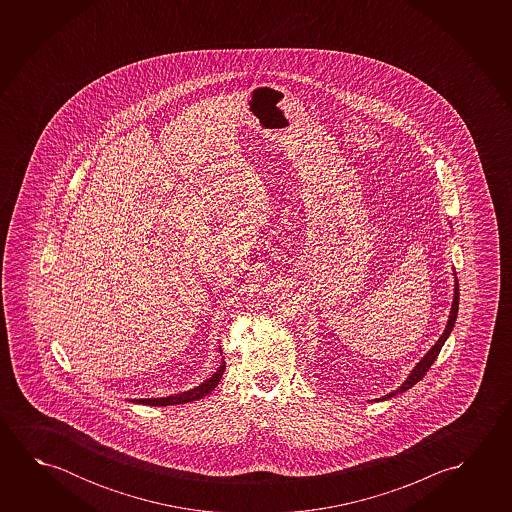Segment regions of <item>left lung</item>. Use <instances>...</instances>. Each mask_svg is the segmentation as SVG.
<instances>
[{
	"instance_id": "8db88e82",
	"label": "left lung",
	"mask_w": 512,
	"mask_h": 512,
	"mask_svg": "<svg viewBox=\"0 0 512 512\" xmlns=\"http://www.w3.org/2000/svg\"><path fill=\"white\" fill-rule=\"evenodd\" d=\"M457 312H459V282H457V277H455V284H453L452 309H450V316H448V323H446V328H444L443 334H441V337L437 339L436 344H434V346H432V348L423 355V359H421V361L412 368L411 373H409V377L403 380L402 386L398 387V389H394V391L386 394V396H382V398H377V402H384V400H389V398H393L396 394L405 393L407 389H411L412 386H416L419 380L427 375L428 369H430V366L434 364V361L437 359V355L441 352L444 341H446V339L450 337V334H452L453 327H455V319H457Z\"/></svg>"
}]
</instances>
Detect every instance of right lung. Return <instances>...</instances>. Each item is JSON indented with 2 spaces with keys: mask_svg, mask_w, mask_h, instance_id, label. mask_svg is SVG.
<instances>
[{
  "mask_svg": "<svg viewBox=\"0 0 512 512\" xmlns=\"http://www.w3.org/2000/svg\"><path fill=\"white\" fill-rule=\"evenodd\" d=\"M223 371H225V361H221V366L212 373V377L203 380L202 384L194 387V389H189V391H184V393L171 394V396H166V398H139V400H130V402L153 405V407H168V405L194 402V400H200L203 396H207V394L214 391V387L218 386L219 380L223 377Z\"/></svg>",
  "mask_w": 512,
  "mask_h": 512,
  "instance_id": "right-lung-1",
  "label": "right lung"
}]
</instances>
